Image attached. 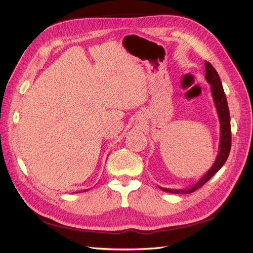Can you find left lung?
Returning a JSON list of instances; mask_svg holds the SVG:
<instances>
[{"label":"left lung","instance_id":"obj_1","mask_svg":"<svg viewBox=\"0 0 253 253\" xmlns=\"http://www.w3.org/2000/svg\"><path fill=\"white\" fill-rule=\"evenodd\" d=\"M205 79L211 84V90L212 95L213 103L218 113V118L220 122V143H219V151L216 157L215 163L212 164L211 169L207 171L204 175L201 177L196 184H193L190 187L183 189H169L159 187L161 190L170 193H191L193 191L201 188L205 183L215 175V174L221 169L222 166L225 164L226 159L229 157L230 150H231V123H230V111L228 107V101L223 90V86L221 80H220L219 75L213 68L211 63L205 62Z\"/></svg>","mask_w":253,"mask_h":253}]
</instances>
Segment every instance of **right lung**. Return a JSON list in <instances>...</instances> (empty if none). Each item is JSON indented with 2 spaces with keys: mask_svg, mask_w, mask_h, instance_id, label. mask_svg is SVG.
<instances>
[{
  "mask_svg": "<svg viewBox=\"0 0 253 253\" xmlns=\"http://www.w3.org/2000/svg\"><path fill=\"white\" fill-rule=\"evenodd\" d=\"M84 191H86V190H84Z\"/></svg>",
  "mask_w": 253,
  "mask_h": 253,
  "instance_id": "1",
  "label": "right lung"
}]
</instances>
